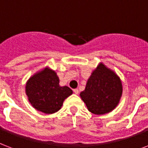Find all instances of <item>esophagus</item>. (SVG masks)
<instances>
[{
  "instance_id": "1",
  "label": "esophagus",
  "mask_w": 148,
  "mask_h": 148,
  "mask_svg": "<svg viewBox=\"0 0 148 148\" xmlns=\"http://www.w3.org/2000/svg\"><path fill=\"white\" fill-rule=\"evenodd\" d=\"M73 91H74V93H75V94L76 95H77L79 93V90L77 88H75V89H74V90H73Z\"/></svg>"
}]
</instances>
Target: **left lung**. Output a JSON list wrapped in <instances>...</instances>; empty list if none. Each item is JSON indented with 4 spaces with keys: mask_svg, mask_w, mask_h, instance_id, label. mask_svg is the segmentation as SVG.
I'll use <instances>...</instances> for the list:
<instances>
[{
    "mask_svg": "<svg viewBox=\"0 0 148 148\" xmlns=\"http://www.w3.org/2000/svg\"><path fill=\"white\" fill-rule=\"evenodd\" d=\"M120 79L114 72L100 64L92 72L80 96L89 111L102 115L112 111L122 96Z\"/></svg>",
    "mask_w": 148,
    "mask_h": 148,
    "instance_id": "obj_1",
    "label": "left lung"
}]
</instances>
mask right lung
<instances>
[{
    "label": "right lung",
    "instance_id": "1",
    "mask_svg": "<svg viewBox=\"0 0 148 148\" xmlns=\"http://www.w3.org/2000/svg\"><path fill=\"white\" fill-rule=\"evenodd\" d=\"M25 92L32 106L47 114L60 110L65 99L73 93L69 87L60 86L56 73L48 67L29 79Z\"/></svg>",
    "mask_w": 148,
    "mask_h": 148
}]
</instances>
